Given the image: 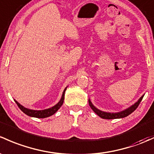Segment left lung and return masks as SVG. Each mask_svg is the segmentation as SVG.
I'll return each instance as SVG.
<instances>
[{"label":"left lung","mask_w":154,"mask_h":154,"mask_svg":"<svg viewBox=\"0 0 154 154\" xmlns=\"http://www.w3.org/2000/svg\"><path fill=\"white\" fill-rule=\"evenodd\" d=\"M143 97L144 95H142L141 97L139 99L138 101H137V103H134L133 106L129 107L128 108L124 110V111H120V112H117V113H109V112H105V111H100V110L97 109L96 107L92 104V103L91 102L90 100H88V103H89V106L91 108V109L93 110V111H94V112L96 113L99 116H100V117L103 118V119H119V118L125 117V116H128L129 114H131L132 112H134V111L137 109V107L139 106V105H140V102L142 101Z\"/></svg>","instance_id":"1"}]
</instances>
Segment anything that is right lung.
<instances>
[{
  "instance_id": "1",
  "label": "right lung",
  "mask_w": 154,
  "mask_h": 154,
  "mask_svg": "<svg viewBox=\"0 0 154 154\" xmlns=\"http://www.w3.org/2000/svg\"><path fill=\"white\" fill-rule=\"evenodd\" d=\"M66 88H67V87L64 89L63 92L62 97H61L60 100L58 102L57 104H56L55 106L51 107V108H47V109H45V110H39V111H37V110L29 109V108H25V107L21 106V105H20L19 103H17L16 100H14V101H15V103H17V106L19 107V108L21 110L24 114H26V115L32 116V117H36V118L48 117V116L53 115L54 113H56L57 111V110L59 109V108L61 107V106L63 105V101H64L65 91H66Z\"/></svg>"
}]
</instances>
